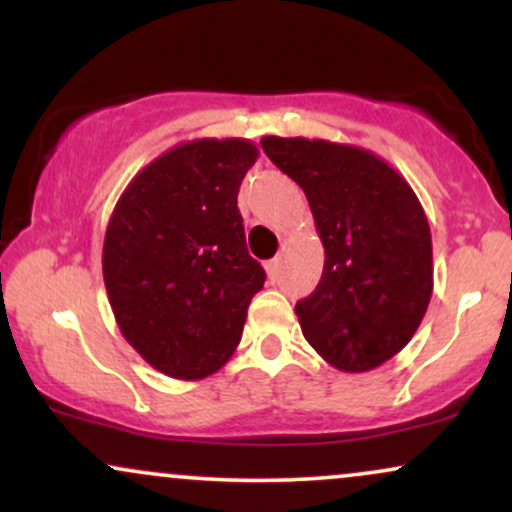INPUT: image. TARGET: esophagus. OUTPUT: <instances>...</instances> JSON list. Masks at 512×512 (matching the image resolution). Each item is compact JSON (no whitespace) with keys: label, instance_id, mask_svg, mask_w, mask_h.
I'll list each match as a JSON object with an SVG mask.
<instances>
[{"label":"esophagus","instance_id":"obj_1","mask_svg":"<svg viewBox=\"0 0 512 512\" xmlns=\"http://www.w3.org/2000/svg\"><path fill=\"white\" fill-rule=\"evenodd\" d=\"M267 274H269V279H279V274H281V257H274V260H269L267 262Z\"/></svg>","mask_w":512,"mask_h":512}]
</instances>
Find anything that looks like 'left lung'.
I'll return each instance as SVG.
<instances>
[{"mask_svg":"<svg viewBox=\"0 0 512 512\" xmlns=\"http://www.w3.org/2000/svg\"><path fill=\"white\" fill-rule=\"evenodd\" d=\"M262 149L301 185L325 248L320 284L296 303L303 337L344 373L383 366L419 330L433 293L431 226L419 197L361 146L262 137Z\"/></svg>","mask_w":512,"mask_h":512,"instance_id":"8db88e82","label":"left lung"}]
</instances>
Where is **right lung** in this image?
Wrapping results in <instances>:
<instances>
[{"instance_id": "obj_1", "label": "right lung", "mask_w": 512, "mask_h": 512, "mask_svg": "<svg viewBox=\"0 0 512 512\" xmlns=\"http://www.w3.org/2000/svg\"><path fill=\"white\" fill-rule=\"evenodd\" d=\"M260 149L192 139L139 170L103 240V281L122 337L175 380H202L233 356L264 269L245 248L238 190Z\"/></svg>"}]
</instances>
